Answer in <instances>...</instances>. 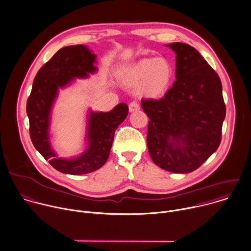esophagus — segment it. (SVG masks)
<instances>
[{"label": "esophagus", "mask_w": 251, "mask_h": 251, "mask_svg": "<svg viewBox=\"0 0 251 251\" xmlns=\"http://www.w3.org/2000/svg\"><path fill=\"white\" fill-rule=\"evenodd\" d=\"M128 109H129V112L132 113V112H135V111H138L140 109L138 103L136 102H131L129 105H128Z\"/></svg>", "instance_id": "esophagus-1"}]
</instances>
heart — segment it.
I'll use <instances>...</instances> for the list:
<instances>
[{
	"instance_id": "b5f03b06",
	"label": "heart",
	"mask_w": 251,
	"mask_h": 251,
	"mask_svg": "<svg viewBox=\"0 0 251 251\" xmlns=\"http://www.w3.org/2000/svg\"><path fill=\"white\" fill-rule=\"evenodd\" d=\"M174 76L171 63L164 58L140 60L127 69L123 75L125 83L136 86L141 96L158 98L169 88Z\"/></svg>"
}]
</instances>
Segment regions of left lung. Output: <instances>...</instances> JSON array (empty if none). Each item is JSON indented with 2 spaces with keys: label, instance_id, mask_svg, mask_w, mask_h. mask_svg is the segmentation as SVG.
<instances>
[{
  "label": "left lung",
  "instance_id": "left-lung-1",
  "mask_svg": "<svg viewBox=\"0 0 251 251\" xmlns=\"http://www.w3.org/2000/svg\"><path fill=\"white\" fill-rule=\"evenodd\" d=\"M176 53V81L162 99H144L147 147L158 167L176 174L199 168L219 147L226 106L222 83L200 53L184 43Z\"/></svg>",
  "mask_w": 251,
  "mask_h": 251
}]
</instances>
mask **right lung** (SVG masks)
Listing matches in <instances>:
<instances>
[{"mask_svg": "<svg viewBox=\"0 0 251 251\" xmlns=\"http://www.w3.org/2000/svg\"><path fill=\"white\" fill-rule=\"evenodd\" d=\"M96 55L84 45L60 49L37 73L26 104L29 132L36 150L59 172L84 175L100 169L108 160L115 131L126 120L128 107L118 104L110 112L88 110L85 149L75 157H59L51 143L52 111L59 90L71 85L75 78H87L98 71Z\"/></svg>", "mask_w": 251, "mask_h": 251, "instance_id": "right-lung-1", "label": "right lung"}]
</instances>
